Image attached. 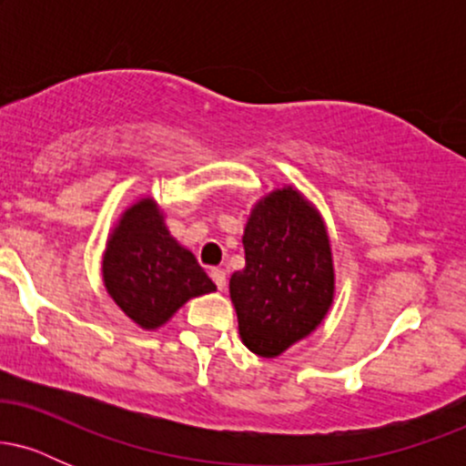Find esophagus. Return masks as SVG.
<instances>
[{
    "label": "esophagus",
    "instance_id": "34e87169",
    "mask_svg": "<svg viewBox=\"0 0 466 466\" xmlns=\"http://www.w3.org/2000/svg\"><path fill=\"white\" fill-rule=\"evenodd\" d=\"M210 276H212V280H215V285L218 287V291H223V289H226V271L210 269Z\"/></svg>",
    "mask_w": 466,
    "mask_h": 466
}]
</instances>
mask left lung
Here are the masks:
<instances>
[{
	"label": "left lung",
	"mask_w": 466,
	"mask_h": 466,
	"mask_svg": "<svg viewBox=\"0 0 466 466\" xmlns=\"http://www.w3.org/2000/svg\"><path fill=\"white\" fill-rule=\"evenodd\" d=\"M245 269L229 278L243 344L278 357L313 333L333 304L335 271L319 212L291 186L251 210L243 234Z\"/></svg>",
	"instance_id": "left-lung-1"
}]
</instances>
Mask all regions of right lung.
I'll return each mask as SVG.
<instances>
[{
  "label": "right lung",
  "mask_w": 466,
  "mask_h": 466,
  "mask_svg": "<svg viewBox=\"0 0 466 466\" xmlns=\"http://www.w3.org/2000/svg\"><path fill=\"white\" fill-rule=\"evenodd\" d=\"M103 276L114 302L147 330L168 322L190 298L217 289L195 254L170 237L153 199L133 203L122 215L106 243Z\"/></svg>",
  "instance_id": "obj_1"
}]
</instances>
